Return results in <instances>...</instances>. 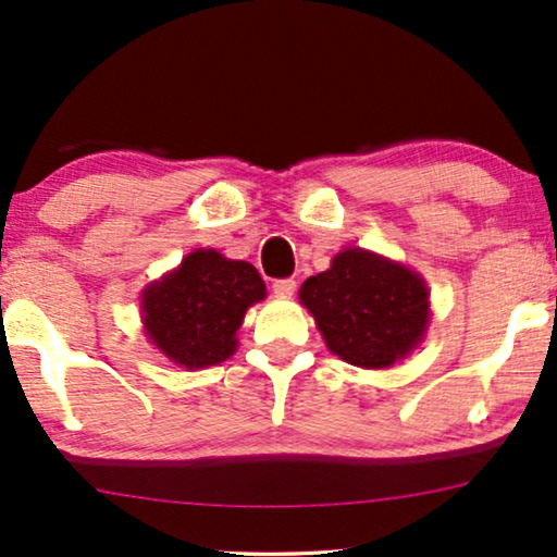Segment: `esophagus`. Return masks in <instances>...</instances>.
I'll return each mask as SVG.
<instances>
[{"mask_svg": "<svg viewBox=\"0 0 557 557\" xmlns=\"http://www.w3.org/2000/svg\"><path fill=\"white\" fill-rule=\"evenodd\" d=\"M271 292L276 294V297H292V294L297 292V281H294V278H276L271 284Z\"/></svg>", "mask_w": 557, "mask_h": 557, "instance_id": "esophagus-1", "label": "esophagus"}]
</instances>
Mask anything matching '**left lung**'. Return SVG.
<instances>
[{"instance_id":"obj_1","label":"left lung","mask_w":557,"mask_h":557,"mask_svg":"<svg viewBox=\"0 0 557 557\" xmlns=\"http://www.w3.org/2000/svg\"><path fill=\"white\" fill-rule=\"evenodd\" d=\"M299 299L318 320L327 348L367 369L393 367L413 351L429 322L423 281L363 250L338 252L325 273L301 284Z\"/></svg>"}]
</instances>
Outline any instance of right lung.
Wrapping results in <instances>:
<instances>
[{"label": "right lung", "instance_id": "add662e5", "mask_svg": "<svg viewBox=\"0 0 557 557\" xmlns=\"http://www.w3.org/2000/svg\"><path fill=\"white\" fill-rule=\"evenodd\" d=\"M263 297L265 284L250 263L196 250L144 294V325L168 359L211 367L235 354L245 310Z\"/></svg>", "mask_w": 557, "mask_h": 557}]
</instances>
